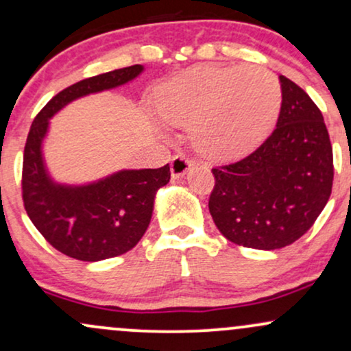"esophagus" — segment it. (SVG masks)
Here are the masks:
<instances>
[{"instance_id": "34e87169", "label": "esophagus", "mask_w": 351, "mask_h": 351, "mask_svg": "<svg viewBox=\"0 0 351 351\" xmlns=\"http://www.w3.org/2000/svg\"><path fill=\"white\" fill-rule=\"evenodd\" d=\"M189 168H191V160L183 155H176L171 160V176L173 178H183L186 175Z\"/></svg>"}]
</instances>
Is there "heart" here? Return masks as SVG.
<instances>
[{"label": "heart", "instance_id": "obj_1", "mask_svg": "<svg viewBox=\"0 0 351 351\" xmlns=\"http://www.w3.org/2000/svg\"><path fill=\"white\" fill-rule=\"evenodd\" d=\"M282 87L261 66H198L165 82L155 94V110L175 127L191 125L203 152L232 155L263 136L279 115Z\"/></svg>", "mask_w": 351, "mask_h": 351}]
</instances>
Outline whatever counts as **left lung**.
Returning a JSON list of instances; mask_svg holds the SVG:
<instances>
[{
	"instance_id": "obj_1",
	"label": "left lung",
	"mask_w": 351,
	"mask_h": 351,
	"mask_svg": "<svg viewBox=\"0 0 351 351\" xmlns=\"http://www.w3.org/2000/svg\"><path fill=\"white\" fill-rule=\"evenodd\" d=\"M282 104L274 132L251 153L213 168L209 213L221 234L274 251L315 223L332 193L333 153L324 117L307 92L279 75Z\"/></svg>"
}]
</instances>
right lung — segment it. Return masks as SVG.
<instances>
[{"label":"right lung","mask_w":351,"mask_h":351,"mask_svg":"<svg viewBox=\"0 0 351 351\" xmlns=\"http://www.w3.org/2000/svg\"><path fill=\"white\" fill-rule=\"evenodd\" d=\"M143 72L135 64L80 80L52 97L31 125L23 162L24 208L47 243L72 259L97 263L134 249L150 224L156 193L170 181V167L123 168L84 183L58 181L44 156L51 119L74 100L127 86Z\"/></svg>","instance_id":"1"}]
</instances>
